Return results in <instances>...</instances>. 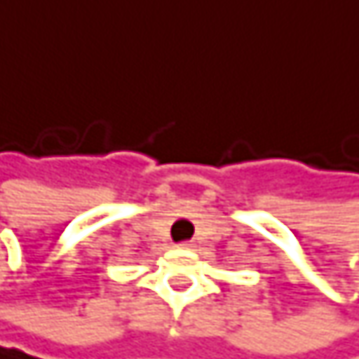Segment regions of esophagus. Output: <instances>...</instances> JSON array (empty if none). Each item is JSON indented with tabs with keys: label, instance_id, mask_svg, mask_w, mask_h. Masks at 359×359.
I'll return each instance as SVG.
<instances>
[{
	"label": "esophagus",
	"instance_id": "1",
	"mask_svg": "<svg viewBox=\"0 0 359 359\" xmlns=\"http://www.w3.org/2000/svg\"><path fill=\"white\" fill-rule=\"evenodd\" d=\"M178 247H181V249H187V251H191V249H194V243H191V241H187V243H181Z\"/></svg>",
	"mask_w": 359,
	"mask_h": 359
}]
</instances>
